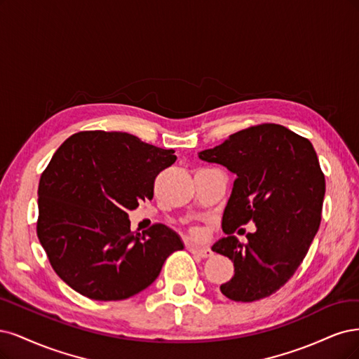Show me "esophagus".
<instances>
[{
	"label": "esophagus",
	"instance_id": "obj_1",
	"mask_svg": "<svg viewBox=\"0 0 359 359\" xmlns=\"http://www.w3.org/2000/svg\"><path fill=\"white\" fill-rule=\"evenodd\" d=\"M189 252L194 253V255H198L201 258H210L213 255V252L209 248H200V246H188Z\"/></svg>",
	"mask_w": 359,
	"mask_h": 359
}]
</instances>
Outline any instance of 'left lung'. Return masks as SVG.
Instances as JSON below:
<instances>
[{"label":"left lung","instance_id":"left-lung-1","mask_svg":"<svg viewBox=\"0 0 359 359\" xmlns=\"http://www.w3.org/2000/svg\"><path fill=\"white\" fill-rule=\"evenodd\" d=\"M198 156L237 175L222 217L228 236L212 248L234 262L222 294L241 303L270 297L302 265L320 225L325 176L313 146L282 125L261 123ZM249 222L257 231L241 243L232 233Z\"/></svg>","mask_w":359,"mask_h":359}]
</instances>
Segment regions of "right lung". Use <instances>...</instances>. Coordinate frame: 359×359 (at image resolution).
Here are the masks:
<instances>
[{
    "label": "right lung",
    "instance_id": "right-lung-1",
    "mask_svg": "<svg viewBox=\"0 0 359 359\" xmlns=\"http://www.w3.org/2000/svg\"><path fill=\"white\" fill-rule=\"evenodd\" d=\"M175 150L126 133L82 131L53 154L39 183L37 236L55 273L76 292L118 302L155 282L182 250L163 224L133 233L128 210L154 198L155 179Z\"/></svg>",
    "mask_w": 359,
    "mask_h": 359
}]
</instances>
